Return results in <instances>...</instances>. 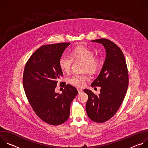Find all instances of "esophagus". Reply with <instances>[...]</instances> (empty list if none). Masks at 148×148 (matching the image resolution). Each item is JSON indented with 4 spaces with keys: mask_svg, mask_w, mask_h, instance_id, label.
I'll use <instances>...</instances> for the list:
<instances>
[{
    "mask_svg": "<svg viewBox=\"0 0 148 148\" xmlns=\"http://www.w3.org/2000/svg\"><path fill=\"white\" fill-rule=\"evenodd\" d=\"M77 90H78V92L79 94H80L82 92V90L81 89V88H77Z\"/></svg>",
    "mask_w": 148,
    "mask_h": 148,
    "instance_id": "esophagus-1",
    "label": "esophagus"
}]
</instances>
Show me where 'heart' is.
<instances>
[{
	"label": "heart",
	"mask_w": 148,
	"mask_h": 148,
	"mask_svg": "<svg viewBox=\"0 0 148 148\" xmlns=\"http://www.w3.org/2000/svg\"><path fill=\"white\" fill-rule=\"evenodd\" d=\"M94 52L90 49L83 46H77L71 50L69 56H64L59 60V66L62 71L69 73L74 61H82L84 65L82 71L90 73H95L99 67V60L94 57ZM88 79L86 74H74L69 78V82L71 85L81 87Z\"/></svg>",
	"instance_id": "heart-1"
}]
</instances>
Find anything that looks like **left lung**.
<instances>
[{
    "instance_id": "8db88e82",
    "label": "left lung",
    "mask_w": 148,
    "mask_h": 148,
    "mask_svg": "<svg viewBox=\"0 0 148 148\" xmlns=\"http://www.w3.org/2000/svg\"><path fill=\"white\" fill-rule=\"evenodd\" d=\"M102 44L106 50V58L98 77L91 86L101 87L97 95L91 90L84 89L88 99L86 111L93 121L102 123L108 121L116 113L127 91L129 77L124 55L121 49L107 38L92 40Z\"/></svg>"
}]
</instances>
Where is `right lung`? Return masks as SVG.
I'll use <instances>...</instances> for the list:
<instances>
[{
	"mask_svg": "<svg viewBox=\"0 0 148 148\" xmlns=\"http://www.w3.org/2000/svg\"><path fill=\"white\" fill-rule=\"evenodd\" d=\"M69 43L45 45L29 58L25 67L23 85L27 98L36 115L51 125H59L69 118L70 105L77 90L66 82L61 94L55 88L62 72L59 60Z\"/></svg>",
	"mask_w": 148,
	"mask_h": 148,
	"instance_id": "obj_1",
	"label": "right lung"
}]
</instances>
